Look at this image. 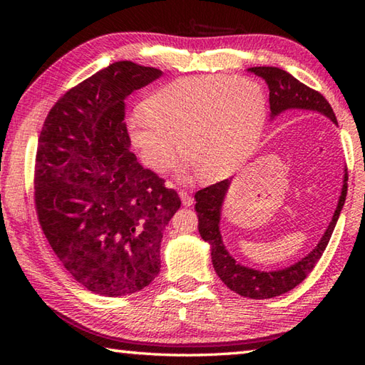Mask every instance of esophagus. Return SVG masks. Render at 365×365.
I'll list each match as a JSON object with an SVG mask.
<instances>
[{
  "mask_svg": "<svg viewBox=\"0 0 365 365\" xmlns=\"http://www.w3.org/2000/svg\"><path fill=\"white\" fill-rule=\"evenodd\" d=\"M178 196H180V199H182L183 207H191L192 202H195V199H192L187 191H180V192H178Z\"/></svg>",
  "mask_w": 365,
  "mask_h": 365,
  "instance_id": "esophagus-1",
  "label": "esophagus"
}]
</instances>
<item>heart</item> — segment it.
<instances>
[{
	"instance_id": "obj_1",
	"label": "heart",
	"mask_w": 365,
	"mask_h": 365,
	"mask_svg": "<svg viewBox=\"0 0 365 365\" xmlns=\"http://www.w3.org/2000/svg\"><path fill=\"white\" fill-rule=\"evenodd\" d=\"M143 110L128 115L125 135L144 166L166 173L180 149L182 175L197 170L204 182H218L235 174L257 149L268 98L251 78L187 76L155 91Z\"/></svg>"
}]
</instances>
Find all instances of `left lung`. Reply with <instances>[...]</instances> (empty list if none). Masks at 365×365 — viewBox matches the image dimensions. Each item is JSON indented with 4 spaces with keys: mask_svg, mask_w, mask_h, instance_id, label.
<instances>
[{
    "mask_svg": "<svg viewBox=\"0 0 365 365\" xmlns=\"http://www.w3.org/2000/svg\"><path fill=\"white\" fill-rule=\"evenodd\" d=\"M250 72L265 80L269 89V111L271 119L277 118L279 114L285 111H312L322 114L324 118L332 120L337 125L336 114L332 111L328 100L320 92H317L306 84L298 81L289 72L279 67H251ZM348 174H344L342 192H340L337 208L328 229L324 230L322 240L306 257H302L293 265L274 269V271H259L238 263L222 243L220 221L221 210L224 204V197L227 195L230 187V180H222L215 185H210L204 190L197 191L196 199V212L199 218V234L202 240L210 245L212 262L216 274L226 284L230 290L242 294L245 298L252 299H268L279 297V294L290 292L294 287L299 285L307 274L311 273L317 262L320 260L324 250L329 243V238L334 232L337 220L342 212L346 188H348Z\"/></svg>",
    "mask_w": 365,
    "mask_h": 365,
    "instance_id": "left-lung-1",
    "label": "left lung"
}]
</instances>
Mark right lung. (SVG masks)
Instances as JSON below:
<instances>
[{"label":"right lung","mask_w":365,"mask_h":365,"mask_svg":"<svg viewBox=\"0 0 365 365\" xmlns=\"http://www.w3.org/2000/svg\"><path fill=\"white\" fill-rule=\"evenodd\" d=\"M161 71L118 61L54 105L38 136L36 210L64 268L88 290L123 297L160 273L163 230L180 208L139 165L125 135V98Z\"/></svg>","instance_id":"add662e5"}]
</instances>
